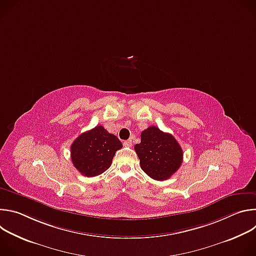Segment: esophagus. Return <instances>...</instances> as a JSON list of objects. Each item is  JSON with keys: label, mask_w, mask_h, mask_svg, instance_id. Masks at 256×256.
<instances>
[{"label": "esophagus", "mask_w": 256, "mask_h": 256, "mask_svg": "<svg viewBox=\"0 0 256 256\" xmlns=\"http://www.w3.org/2000/svg\"><path fill=\"white\" fill-rule=\"evenodd\" d=\"M132 140H124V147H130V146H132Z\"/></svg>", "instance_id": "obj_1"}]
</instances>
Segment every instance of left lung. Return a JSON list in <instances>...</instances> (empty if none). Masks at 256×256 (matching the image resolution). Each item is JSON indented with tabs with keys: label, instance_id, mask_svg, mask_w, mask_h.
Segmentation results:
<instances>
[{
	"label": "left lung",
	"instance_id": "8db88e82",
	"mask_svg": "<svg viewBox=\"0 0 256 256\" xmlns=\"http://www.w3.org/2000/svg\"><path fill=\"white\" fill-rule=\"evenodd\" d=\"M134 151L142 170L159 181L169 179L180 167L184 157L175 138L157 126H149L142 132L140 142L136 144Z\"/></svg>",
	"mask_w": 256,
	"mask_h": 256
}]
</instances>
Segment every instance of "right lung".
I'll return each instance as SVG.
<instances>
[{"instance_id":"right-lung-1","label":"right lung","mask_w":256,"mask_h":256,"mask_svg":"<svg viewBox=\"0 0 256 256\" xmlns=\"http://www.w3.org/2000/svg\"><path fill=\"white\" fill-rule=\"evenodd\" d=\"M122 148L118 138L102 126L81 134L70 146L72 162L84 176H97L110 167L116 152Z\"/></svg>"}]
</instances>
